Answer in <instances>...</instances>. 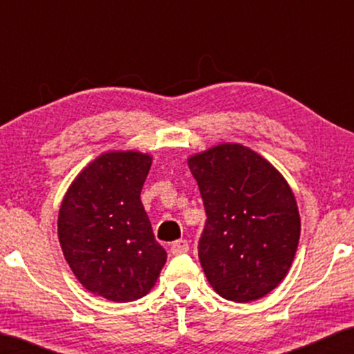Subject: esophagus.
<instances>
[{"instance_id":"1","label":"esophagus","mask_w":354,"mask_h":354,"mask_svg":"<svg viewBox=\"0 0 354 354\" xmlns=\"http://www.w3.org/2000/svg\"><path fill=\"white\" fill-rule=\"evenodd\" d=\"M188 250H190V246H188V241L180 239V240L174 241V243H172V246H171V254H174V256L185 254V253H188Z\"/></svg>"}]
</instances>
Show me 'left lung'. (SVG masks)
I'll return each instance as SVG.
<instances>
[{
	"mask_svg": "<svg viewBox=\"0 0 354 354\" xmlns=\"http://www.w3.org/2000/svg\"><path fill=\"white\" fill-rule=\"evenodd\" d=\"M206 224L198 258L211 287L236 303L277 287L299 240L297 201L285 178L258 153L225 143L188 159Z\"/></svg>",
	"mask_w": 354,
	"mask_h": 354,
	"instance_id": "left-lung-1",
	"label": "left lung"
}]
</instances>
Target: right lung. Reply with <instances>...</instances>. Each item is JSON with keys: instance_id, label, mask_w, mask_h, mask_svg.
Returning a JSON list of instances; mask_svg holds the SVG:
<instances>
[{"instance_id": "right-lung-1", "label": "right lung", "mask_w": 354, "mask_h": 354, "mask_svg": "<svg viewBox=\"0 0 354 354\" xmlns=\"http://www.w3.org/2000/svg\"><path fill=\"white\" fill-rule=\"evenodd\" d=\"M149 167L148 154L104 153L62 200L57 235L64 258L88 292L111 301L145 297L166 264L140 200Z\"/></svg>"}]
</instances>
